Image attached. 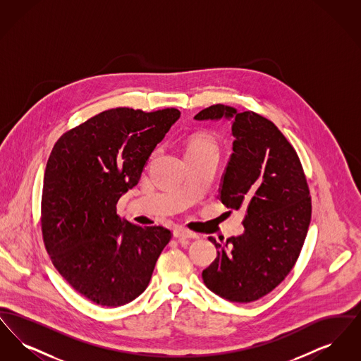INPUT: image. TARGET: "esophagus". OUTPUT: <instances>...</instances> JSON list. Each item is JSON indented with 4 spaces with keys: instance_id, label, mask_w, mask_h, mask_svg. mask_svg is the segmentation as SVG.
Instances as JSON below:
<instances>
[{
    "instance_id": "obj_1",
    "label": "esophagus",
    "mask_w": 361,
    "mask_h": 361,
    "mask_svg": "<svg viewBox=\"0 0 361 361\" xmlns=\"http://www.w3.org/2000/svg\"><path fill=\"white\" fill-rule=\"evenodd\" d=\"M173 234L176 238H197L199 235L190 230H187L184 227H176L173 230Z\"/></svg>"
}]
</instances>
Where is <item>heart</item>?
<instances>
[{"label":"heart","mask_w":361,"mask_h":361,"mask_svg":"<svg viewBox=\"0 0 361 361\" xmlns=\"http://www.w3.org/2000/svg\"><path fill=\"white\" fill-rule=\"evenodd\" d=\"M207 152H216V142L209 134L197 131L189 135L185 143V155L203 154Z\"/></svg>","instance_id":"b5f03b06"}]
</instances>
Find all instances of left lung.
Segmentation results:
<instances>
[{
  "label": "left lung",
  "mask_w": 361,
  "mask_h": 361,
  "mask_svg": "<svg viewBox=\"0 0 361 361\" xmlns=\"http://www.w3.org/2000/svg\"><path fill=\"white\" fill-rule=\"evenodd\" d=\"M233 118V154L219 196L224 206L246 208L243 234L222 246L203 271L204 284L230 302H255L291 272L311 221V196L300 159L275 124L253 111L215 104L196 121Z\"/></svg>",
  "instance_id": "1"
}]
</instances>
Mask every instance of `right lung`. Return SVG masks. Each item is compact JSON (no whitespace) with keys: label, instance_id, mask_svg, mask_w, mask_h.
<instances>
[{"label":"right lung","instance_id":"add662e5","mask_svg":"<svg viewBox=\"0 0 361 361\" xmlns=\"http://www.w3.org/2000/svg\"><path fill=\"white\" fill-rule=\"evenodd\" d=\"M178 118L176 108H114L52 147L42 193L43 242L62 277L99 306H123L145 291L172 238L162 226L121 222L116 204Z\"/></svg>","mask_w":361,"mask_h":361}]
</instances>
